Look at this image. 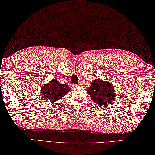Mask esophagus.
I'll use <instances>...</instances> for the list:
<instances>
[{"instance_id": "1", "label": "esophagus", "mask_w": 155, "mask_h": 155, "mask_svg": "<svg viewBox=\"0 0 155 155\" xmlns=\"http://www.w3.org/2000/svg\"><path fill=\"white\" fill-rule=\"evenodd\" d=\"M77 86H82V84L81 83H79V84H78L77 85H76Z\"/></svg>"}]
</instances>
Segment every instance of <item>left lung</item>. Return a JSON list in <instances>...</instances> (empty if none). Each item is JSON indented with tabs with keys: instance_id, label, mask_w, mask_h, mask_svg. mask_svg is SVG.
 I'll return each instance as SVG.
<instances>
[{
	"instance_id": "left-lung-1",
	"label": "left lung",
	"mask_w": 155,
	"mask_h": 155,
	"mask_svg": "<svg viewBox=\"0 0 155 155\" xmlns=\"http://www.w3.org/2000/svg\"><path fill=\"white\" fill-rule=\"evenodd\" d=\"M87 92L92 100L101 107L112 104V101L116 97L113 85L100 78H96L92 82L91 86L87 89Z\"/></svg>"
}]
</instances>
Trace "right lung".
Instances as JSON below:
<instances>
[{
  "mask_svg": "<svg viewBox=\"0 0 155 155\" xmlns=\"http://www.w3.org/2000/svg\"><path fill=\"white\" fill-rule=\"evenodd\" d=\"M70 90L67 84H61L56 79H53L48 84L42 85L41 88V97L49 102L56 101L65 95Z\"/></svg>",
  "mask_w": 155,
  "mask_h": 155,
  "instance_id": "right-lung-1",
  "label": "right lung"
}]
</instances>
